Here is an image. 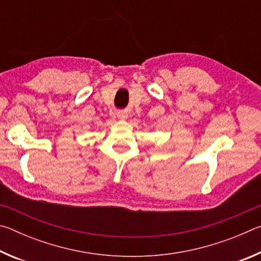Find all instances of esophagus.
<instances>
[{"label":"esophagus","mask_w":261,"mask_h":261,"mask_svg":"<svg viewBox=\"0 0 261 261\" xmlns=\"http://www.w3.org/2000/svg\"><path fill=\"white\" fill-rule=\"evenodd\" d=\"M117 117L120 118V120H126V118H127V114H126L125 112H121V113L117 114Z\"/></svg>","instance_id":"34e87169"}]
</instances>
